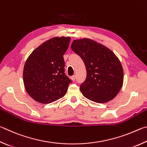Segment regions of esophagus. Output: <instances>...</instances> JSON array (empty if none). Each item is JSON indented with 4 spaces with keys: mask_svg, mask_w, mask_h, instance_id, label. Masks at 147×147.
Listing matches in <instances>:
<instances>
[{
    "mask_svg": "<svg viewBox=\"0 0 147 147\" xmlns=\"http://www.w3.org/2000/svg\"><path fill=\"white\" fill-rule=\"evenodd\" d=\"M71 79L73 81H76V76H72L71 77Z\"/></svg>",
    "mask_w": 147,
    "mask_h": 147,
    "instance_id": "obj_1",
    "label": "esophagus"
}]
</instances>
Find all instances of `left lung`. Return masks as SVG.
Wrapping results in <instances>:
<instances>
[{"mask_svg":"<svg viewBox=\"0 0 147 147\" xmlns=\"http://www.w3.org/2000/svg\"><path fill=\"white\" fill-rule=\"evenodd\" d=\"M71 48L81 57L86 68V78L80 86L83 96L98 103L114 99L123 83V67L117 56L90 38L74 40Z\"/></svg>","mask_w":147,"mask_h":147,"instance_id":"1","label":"left lung"}]
</instances>
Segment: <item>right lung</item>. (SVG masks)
I'll return each instance as SVG.
<instances>
[{
	"label": "right lung",
	"instance_id": "1",
	"mask_svg": "<svg viewBox=\"0 0 147 147\" xmlns=\"http://www.w3.org/2000/svg\"><path fill=\"white\" fill-rule=\"evenodd\" d=\"M70 37H54L31 53L24 67L26 90L36 101L51 103L66 94L71 80L64 73L63 58Z\"/></svg>",
	"mask_w": 147,
	"mask_h": 147
}]
</instances>
